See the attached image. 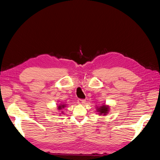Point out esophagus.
Wrapping results in <instances>:
<instances>
[{
  "mask_svg": "<svg viewBox=\"0 0 160 160\" xmlns=\"http://www.w3.org/2000/svg\"><path fill=\"white\" fill-rule=\"evenodd\" d=\"M85 102H86V100H84V99H78V103H79V104L83 105L85 103Z\"/></svg>",
  "mask_w": 160,
  "mask_h": 160,
  "instance_id": "esophagus-1",
  "label": "esophagus"
}]
</instances>
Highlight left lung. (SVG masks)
I'll use <instances>...</instances> for the list:
<instances>
[{
  "label": "left lung",
  "instance_id": "left-lung-1",
  "mask_svg": "<svg viewBox=\"0 0 160 160\" xmlns=\"http://www.w3.org/2000/svg\"><path fill=\"white\" fill-rule=\"evenodd\" d=\"M109 107L106 105H103V106H101V108H99L98 109V112L100 113V114H103V115H106V113H107L109 111Z\"/></svg>",
  "mask_w": 160,
  "mask_h": 160
}]
</instances>
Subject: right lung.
Returning a JSON list of instances; mask_svg holds the SVG:
<instances>
[{
  "label": "right lung",
  "mask_w": 160,
  "mask_h": 160,
  "mask_svg": "<svg viewBox=\"0 0 160 160\" xmlns=\"http://www.w3.org/2000/svg\"><path fill=\"white\" fill-rule=\"evenodd\" d=\"M65 107V105H59L58 106V109L59 110H60L61 108H63Z\"/></svg>",
  "instance_id": "1"
}]
</instances>
